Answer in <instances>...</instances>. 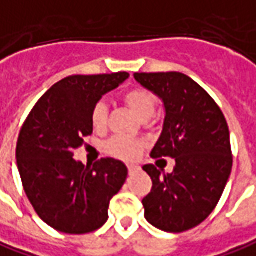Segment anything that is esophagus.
Segmentation results:
<instances>
[{"mask_svg":"<svg viewBox=\"0 0 256 256\" xmlns=\"http://www.w3.org/2000/svg\"><path fill=\"white\" fill-rule=\"evenodd\" d=\"M128 172H130V174H133V172H136L137 170H138V166H134V164H128Z\"/></svg>","mask_w":256,"mask_h":256,"instance_id":"1","label":"esophagus"}]
</instances>
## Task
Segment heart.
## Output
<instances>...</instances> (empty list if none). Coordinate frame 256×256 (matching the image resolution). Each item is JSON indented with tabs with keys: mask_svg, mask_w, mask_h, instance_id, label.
Here are the masks:
<instances>
[{
	"mask_svg": "<svg viewBox=\"0 0 256 256\" xmlns=\"http://www.w3.org/2000/svg\"><path fill=\"white\" fill-rule=\"evenodd\" d=\"M123 102L128 109L136 114L138 119H148L154 114L157 100L154 94L144 88H133L123 94ZM90 122L94 130H103L108 124V108L103 102L93 106L90 113ZM144 143L142 140L130 138L124 136H116L104 144V152L120 160H133L138 152L143 148Z\"/></svg>",
	"mask_w": 256,
	"mask_h": 256,
	"instance_id": "heart-1",
	"label": "heart"
}]
</instances>
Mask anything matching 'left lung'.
Returning a JSON list of instances; mask_svg holds the SVG:
<instances>
[{"instance_id": "left-lung-1", "label": "left lung", "mask_w": 256, "mask_h": 256, "mask_svg": "<svg viewBox=\"0 0 256 256\" xmlns=\"http://www.w3.org/2000/svg\"><path fill=\"white\" fill-rule=\"evenodd\" d=\"M164 104L162 134L150 156L176 160L172 172L143 166L153 188L143 198L144 216L166 232H184L207 218L232 168L230 130L221 109L197 82L180 72L134 74Z\"/></svg>"}]
</instances>
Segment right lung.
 Segmentation results:
<instances>
[{
    "instance_id": "1",
    "label": "right lung",
    "mask_w": 256,
    "mask_h": 256,
    "mask_svg": "<svg viewBox=\"0 0 256 256\" xmlns=\"http://www.w3.org/2000/svg\"><path fill=\"white\" fill-rule=\"evenodd\" d=\"M128 78V72L68 76L36 102L20 132L16 164L25 194L40 220L59 232L99 230L128 178L120 160L84 166L74 158L92 134L93 106Z\"/></svg>"
}]
</instances>
